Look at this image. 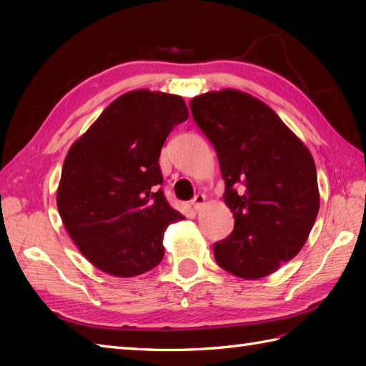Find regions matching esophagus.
Returning a JSON list of instances; mask_svg holds the SVG:
<instances>
[{"instance_id": "34e87169", "label": "esophagus", "mask_w": 366, "mask_h": 366, "mask_svg": "<svg viewBox=\"0 0 366 366\" xmlns=\"http://www.w3.org/2000/svg\"><path fill=\"white\" fill-rule=\"evenodd\" d=\"M204 203H206V197L203 195V193H198V195L193 197L190 204L193 209H195V211H199V209L204 206Z\"/></svg>"}]
</instances>
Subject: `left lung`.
Listing matches in <instances>:
<instances>
[{
	"mask_svg": "<svg viewBox=\"0 0 366 366\" xmlns=\"http://www.w3.org/2000/svg\"><path fill=\"white\" fill-rule=\"evenodd\" d=\"M193 119L219 157L231 234L214 244L217 264L256 280L292 259L320 211L312 154L278 114L245 92L223 89L190 100Z\"/></svg>",
	"mask_w": 366,
	"mask_h": 366,
	"instance_id": "1",
	"label": "left lung"
}]
</instances>
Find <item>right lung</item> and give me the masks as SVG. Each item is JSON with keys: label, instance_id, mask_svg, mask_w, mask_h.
<instances>
[{"label": "right lung", "instance_id": "obj_1", "mask_svg": "<svg viewBox=\"0 0 366 366\" xmlns=\"http://www.w3.org/2000/svg\"><path fill=\"white\" fill-rule=\"evenodd\" d=\"M187 118L182 97L130 91L69 149L58 211L81 254L105 274L135 277L163 259V232L184 217L159 189V157L169 132Z\"/></svg>", "mask_w": 366, "mask_h": 366}]
</instances>
